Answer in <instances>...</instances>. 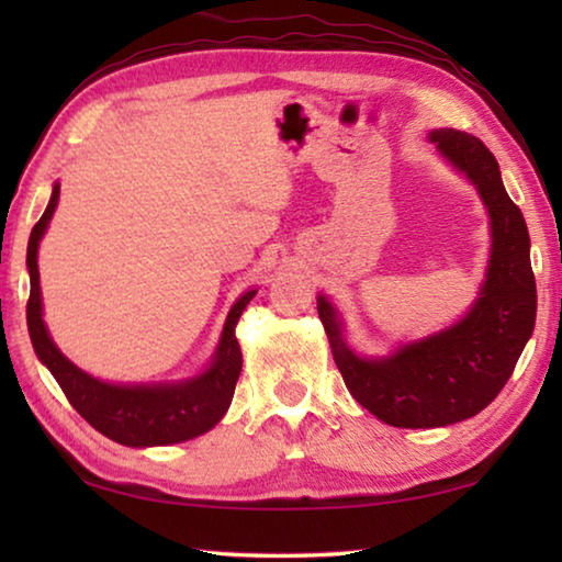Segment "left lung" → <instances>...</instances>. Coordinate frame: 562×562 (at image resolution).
<instances>
[{
  "label": "left lung",
  "mask_w": 562,
  "mask_h": 562,
  "mask_svg": "<svg viewBox=\"0 0 562 562\" xmlns=\"http://www.w3.org/2000/svg\"><path fill=\"white\" fill-rule=\"evenodd\" d=\"M429 140L471 180L491 221V258L471 310L436 335L398 345L386 357H361L341 335L339 312L325 294L317 312L349 394L398 429H436L483 412L516 369L536 327V278L520 207L503 188L491 150L471 133L436 128Z\"/></svg>",
  "instance_id": "left-lung-1"
}]
</instances>
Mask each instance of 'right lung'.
<instances>
[{
  "mask_svg": "<svg viewBox=\"0 0 562 562\" xmlns=\"http://www.w3.org/2000/svg\"><path fill=\"white\" fill-rule=\"evenodd\" d=\"M56 203H59V183H54L49 205H46L40 223L34 225L30 247H26V268H30L32 282L30 302H26V327H30L36 357L54 374L76 412L87 418L93 429L109 436L111 441L133 446V449H148V446L190 441L211 431L233 402L237 376L243 369V351L237 345L235 327L258 290H247L235 300L225 317L223 335L211 364L201 374L180 379V382H101V379L91 376L66 359L44 325L36 255H40V243L46 227H49Z\"/></svg>",
  "mask_w": 562,
  "mask_h": 562,
  "instance_id": "obj_1",
  "label": "right lung"
}]
</instances>
